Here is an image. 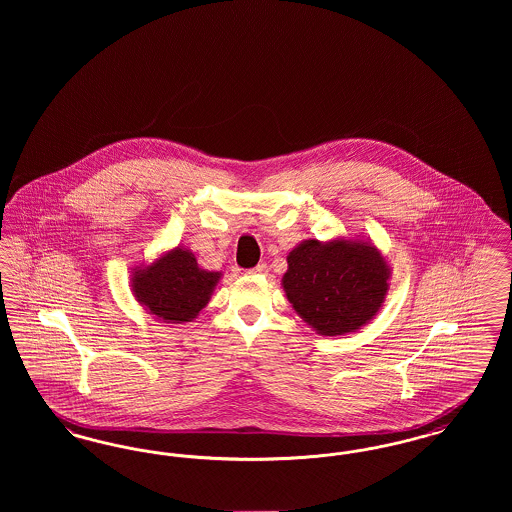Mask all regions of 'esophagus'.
<instances>
[{
  "instance_id": "obj_1",
  "label": "esophagus",
  "mask_w": 512,
  "mask_h": 512,
  "mask_svg": "<svg viewBox=\"0 0 512 512\" xmlns=\"http://www.w3.org/2000/svg\"><path fill=\"white\" fill-rule=\"evenodd\" d=\"M267 272L268 267L265 265V263H259L257 267L251 268V270H249V274H267Z\"/></svg>"
}]
</instances>
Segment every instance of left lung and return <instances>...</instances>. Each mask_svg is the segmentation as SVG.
<instances>
[{"label": "left lung", "mask_w": 512, "mask_h": 512, "mask_svg": "<svg viewBox=\"0 0 512 512\" xmlns=\"http://www.w3.org/2000/svg\"><path fill=\"white\" fill-rule=\"evenodd\" d=\"M390 278V265L372 240L309 238L288 253L282 288L293 311L317 334L345 336L378 315Z\"/></svg>", "instance_id": "obj_1"}]
</instances>
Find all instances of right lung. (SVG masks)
I'll return each mask as SVG.
<instances>
[{
	"label": "right lung",
	"instance_id": "right-lung-1",
	"mask_svg": "<svg viewBox=\"0 0 512 512\" xmlns=\"http://www.w3.org/2000/svg\"><path fill=\"white\" fill-rule=\"evenodd\" d=\"M220 276V272L199 267L188 247L176 245L151 263L132 268L130 290L147 315L167 324H182L192 322L211 301Z\"/></svg>",
	"mask_w": 512,
	"mask_h": 512
}]
</instances>
